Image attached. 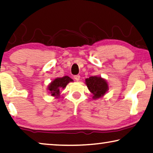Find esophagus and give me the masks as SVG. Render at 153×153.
Returning a JSON list of instances; mask_svg holds the SVG:
<instances>
[{"label":"esophagus","mask_w":153,"mask_h":153,"mask_svg":"<svg viewBox=\"0 0 153 153\" xmlns=\"http://www.w3.org/2000/svg\"><path fill=\"white\" fill-rule=\"evenodd\" d=\"M74 79H76V81H79V79H80V76H79V75H77V76H75Z\"/></svg>","instance_id":"34e87169"}]
</instances>
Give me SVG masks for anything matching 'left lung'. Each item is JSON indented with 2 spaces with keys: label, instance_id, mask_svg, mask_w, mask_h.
<instances>
[{
  "label": "left lung",
  "instance_id": "8db88e82",
  "mask_svg": "<svg viewBox=\"0 0 153 153\" xmlns=\"http://www.w3.org/2000/svg\"><path fill=\"white\" fill-rule=\"evenodd\" d=\"M85 82L88 90L93 95V99H97L104 96L108 89L106 81L101 77L91 76L85 79Z\"/></svg>",
  "mask_w": 153,
  "mask_h": 153
}]
</instances>
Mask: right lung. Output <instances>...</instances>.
Instances as JSON below:
<instances>
[{"label":"right lung","mask_w":153,"mask_h":153,"mask_svg":"<svg viewBox=\"0 0 153 153\" xmlns=\"http://www.w3.org/2000/svg\"><path fill=\"white\" fill-rule=\"evenodd\" d=\"M74 80L69 77V76H64L62 77H57L52 81L49 85L48 86V90L51 93V96H55L58 97L60 96V90L62 88L66 87V86L69 84L70 82H73Z\"/></svg>","instance_id":"obj_1"}]
</instances>
